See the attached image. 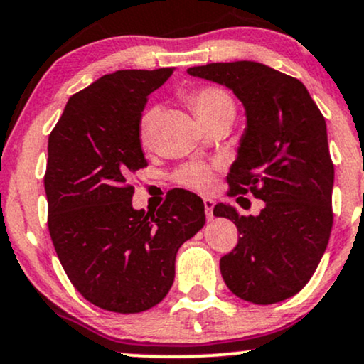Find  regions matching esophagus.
Segmentation results:
<instances>
[{
  "instance_id": "esophagus-1",
  "label": "esophagus",
  "mask_w": 364,
  "mask_h": 364,
  "mask_svg": "<svg viewBox=\"0 0 364 364\" xmlns=\"http://www.w3.org/2000/svg\"><path fill=\"white\" fill-rule=\"evenodd\" d=\"M203 203H204V209H206V218L209 221H211L213 220V208H215V200L209 199V198H204Z\"/></svg>"
}]
</instances>
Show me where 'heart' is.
<instances>
[{
    "instance_id": "1",
    "label": "heart",
    "mask_w": 364,
    "mask_h": 364,
    "mask_svg": "<svg viewBox=\"0 0 364 364\" xmlns=\"http://www.w3.org/2000/svg\"><path fill=\"white\" fill-rule=\"evenodd\" d=\"M187 102H189L192 110L204 126L223 117V115H235V104L232 97L223 90L215 87L194 90L187 95ZM153 122H155V110H148L139 121V141L144 146L149 143ZM177 178L178 182L191 187V189L208 191L213 183V172L206 165L191 164L178 170Z\"/></svg>"
}]
</instances>
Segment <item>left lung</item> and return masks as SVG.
I'll use <instances>...</instances> for the list:
<instances>
[{
    "label": "left lung",
    "mask_w": 364,
    "mask_h": 364,
    "mask_svg": "<svg viewBox=\"0 0 364 364\" xmlns=\"http://www.w3.org/2000/svg\"><path fill=\"white\" fill-rule=\"evenodd\" d=\"M191 76L232 90L245 129L230 166L232 194L264 200L257 216L218 203L213 215L237 225V247L220 260L230 291L255 305L291 298L310 281L332 230L334 165L326 119L300 80L257 61L211 63Z\"/></svg>",
    "instance_id": "obj_1"
}]
</instances>
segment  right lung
Instances as JSON below:
<instances>
[{
	"label": "right lung",
	"instance_id": "1",
	"mask_svg": "<svg viewBox=\"0 0 364 364\" xmlns=\"http://www.w3.org/2000/svg\"><path fill=\"white\" fill-rule=\"evenodd\" d=\"M173 71L104 75L68 100L49 136L44 187L55 254L85 300L115 314L164 300L178 249L206 223L203 199L192 192L175 189L146 213L132 208L126 182L148 165L139 141L148 95Z\"/></svg>",
	"mask_w": 364,
	"mask_h": 364
}]
</instances>
